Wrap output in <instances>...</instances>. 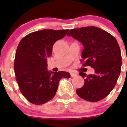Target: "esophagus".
<instances>
[{
  "mask_svg": "<svg viewBox=\"0 0 127 127\" xmlns=\"http://www.w3.org/2000/svg\"><path fill=\"white\" fill-rule=\"evenodd\" d=\"M75 76H77V74H75V73H73V72L71 73V77H75Z\"/></svg>",
  "mask_w": 127,
  "mask_h": 127,
  "instance_id": "34e87169",
  "label": "esophagus"
}]
</instances>
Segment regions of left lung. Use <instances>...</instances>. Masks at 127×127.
<instances>
[{"instance_id":"obj_1","label":"left lung","mask_w":127,"mask_h":127,"mask_svg":"<svg viewBox=\"0 0 127 127\" xmlns=\"http://www.w3.org/2000/svg\"><path fill=\"white\" fill-rule=\"evenodd\" d=\"M68 36L82 42L83 66H91L95 74L87 75L84 86L76 90L79 97L90 102L106 98L112 90L120 74L122 56L117 40L111 34L95 26L83 27L69 31Z\"/></svg>"}]
</instances>
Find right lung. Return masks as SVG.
<instances>
[{"label": "right lung", "mask_w": 127, "mask_h": 127, "mask_svg": "<svg viewBox=\"0 0 127 127\" xmlns=\"http://www.w3.org/2000/svg\"><path fill=\"white\" fill-rule=\"evenodd\" d=\"M69 29H43L26 35L18 45L14 69L16 82L23 95L30 103L40 105L55 96L61 78H69L67 72L48 71L47 58L57 40Z\"/></svg>", "instance_id": "add662e5"}]
</instances>
